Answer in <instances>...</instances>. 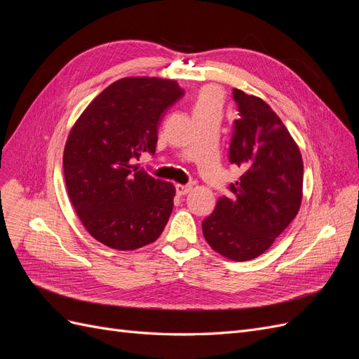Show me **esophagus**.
I'll return each mask as SVG.
<instances>
[{"mask_svg":"<svg viewBox=\"0 0 359 359\" xmlns=\"http://www.w3.org/2000/svg\"><path fill=\"white\" fill-rule=\"evenodd\" d=\"M191 189H193V187L190 186V184H187V186H184V184H177V186H175V190H177L178 196H184V194L190 193Z\"/></svg>","mask_w":359,"mask_h":359,"instance_id":"esophagus-1","label":"esophagus"}]
</instances>
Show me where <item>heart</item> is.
<instances>
[{
    "mask_svg": "<svg viewBox=\"0 0 359 359\" xmlns=\"http://www.w3.org/2000/svg\"><path fill=\"white\" fill-rule=\"evenodd\" d=\"M224 95L223 91L217 86H203L194 99L193 112L206 114V112H220L223 106Z\"/></svg>",
    "mask_w": 359,
    "mask_h": 359,
    "instance_id": "obj_1",
    "label": "heart"
}]
</instances>
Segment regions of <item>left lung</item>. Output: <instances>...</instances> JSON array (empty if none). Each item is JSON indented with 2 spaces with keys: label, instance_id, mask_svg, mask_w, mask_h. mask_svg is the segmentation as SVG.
Wrapping results in <instances>:
<instances>
[{
  "label": "left lung",
  "instance_id": "left-lung-1",
  "mask_svg": "<svg viewBox=\"0 0 359 359\" xmlns=\"http://www.w3.org/2000/svg\"><path fill=\"white\" fill-rule=\"evenodd\" d=\"M233 100L240 118L233 123L229 161L243 175L229 186L233 194L217 201L202 232L217 253L244 262L265 253L295 219L304 165L297 142L266 102L236 88Z\"/></svg>",
  "mask_w": 359,
  "mask_h": 359
}]
</instances>
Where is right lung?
Returning a JSON list of instances; mask_svg holds the SVG:
<instances>
[{
  "mask_svg": "<svg viewBox=\"0 0 359 359\" xmlns=\"http://www.w3.org/2000/svg\"><path fill=\"white\" fill-rule=\"evenodd\" d=\"M184 95L177 81L133 76L107 86L72 127L62 165L79 220L115 250L154 243L169 220L175 187L133 165L156 153L157 130Z\"/></svg>",
  "mask_w": 359,
  "mask_h": 359,
  "instance_id": "right-lung-1",
  "label": "right lung"
}]
</instances>
